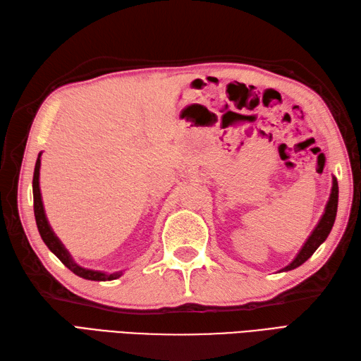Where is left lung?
<instances>
[{
	"label": "left lung",
	"instance_id": "left-lung-1",
	"mask_svg": "<svg viewBox=\"0 0 361 361\" xmlns=\"http://www.w3.org/2000/svg\"><path fill=\"white\" fill-rule=\"evenodd\" d=\"M337 205H338V183H337L336 178H332L331 196H329V200L326 204V208H324V213L320 219V222L317 224V226L314 228L311 235L307 237V240L305 242V245L302 247L300 252L295 256V259L289 263L288 267H285L282 271H291L297 267L303 265V263L315 252V250H317L324 240H326V237L329 235L332 226H334V222H336Z\"/></svg>",
	"mask_w": 361,
	"mask_h": 361
}]
</instances>
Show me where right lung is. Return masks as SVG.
<instances>
[{"label": "right lung", "mask_w": 361, "mask_h": 361, "mask_svg": "<svg viewBox=\"0 0 361 361\" xmlns=\"http://www.w3.org/2000/svg\"><path fill=\"white\" fill-rule=\"evenodd\" d=\"M39 166H41V153L37 159V164H35V171H33V209H35V221H37L38 231L41 234V239L44 243L47 245V248L55 254V256L64 263V265L75 272L76 276L87 279V280H98V282H105V280H114L122 276V271L119 272H113V274H107V272H101V271H93V269H85L82 267H79L78 263L70 256L68 251L61 240L56 237V234L51 231V228L49 225V221L46 217V211H44L42 205V199H41V190H39Z\"/></svg>", "instance_id": "right-lung-1"}]
</instances>
